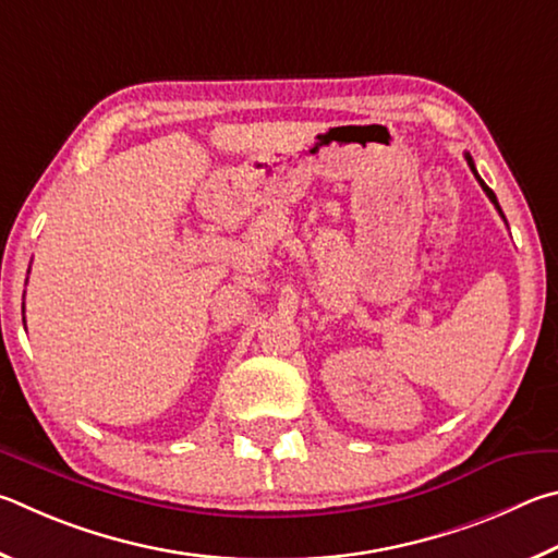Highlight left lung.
Segmentation results:
<instances>
[{
  "instance_id": "obj_1",
  "label": "left lung",
  "mask_w": 558,
  "mask_h": 558,
  "mask_svg": "<svg viewBox=\"0 0 558 558\" xmlns=\"http://www.w3.org/2000/svg\"><path fill=\"white\" fill-rule=\"evenodd\" d=\"M465 161H468V166H471V171L475 173V179H477V183H481V185H483V191L487 193V198H490V201L495 203V208H497V213H500V215H502V208H500V203H497V198H495V193H493L490 189H487V185H485V181L481 179V175H477V171H475V163H473V156H471V154H468V151H465ZM502 218H505V215H502Z\"/></svg>"
}]
</instances>
